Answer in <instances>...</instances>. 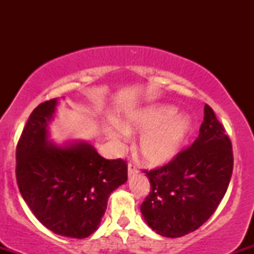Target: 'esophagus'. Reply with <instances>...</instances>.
<instances>
[{
	"mask_svg": "<svg viewBox=\"0 0 254 254\" xmlns=\"http://www.w3.org/2000/svg\"><path fill=\"white\" fill-rule=\"evenodd\" d=\"M137 172H138V171H137V167L135 165H132V164L127 165V176H129V177L135 176Z\"/></svg>",
	"mask_w": 254,
	"mask_h": 254,
	"instance_id": "esophagus-1",
	"label": "esophagus"
}]
</instances>
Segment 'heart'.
I'll return each instance as SVG.
<instances>
[{"instance_id":"heart-1","label":"heart","mask_w":254,"mask_h":254,"mask_svg":"<svg viewBox=\"0 0 254 254\" xmlns=\"http://www.w3.org/2000/svg\"><path fill=\"white\" fill-rule=\"evenodd\" d=\"M127 135L143 133L137 151L142 161L151 167L168 164L178 155L192 131V121L186 113L178 115L172 105H151L130 111L118 123ZM118 141L116 133L111 135Z\"/></svg>"}]
</instances>
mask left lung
Returning a JSON list of instances; mask_svg holds the SVG:
<instances>
[{"label":"left lung","instance_id":"left-lung-1","mask_svg":"<svg viewBox=\"0 0 254 254\" xmlns=\"http://www.w3.org/2000/svg\"><path fill=\"white\" fill-rule=\"evenodd\" d=\"M233 172L229 137L208 105L199 135L164 167L145 171L149 196L141 205L144 221L166 238H180L199 228L214 214Z\"/></svg>","mask_w":254,"mask_h":254}]
</instances>
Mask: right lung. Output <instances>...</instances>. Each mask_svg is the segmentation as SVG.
Wrapping results in <instances>:
<instances>
[{
    "label": "right lung",
    "instance_id": "right-lung-1",
    "mask_svg": "<svg viewBox=\"0 0 254 254\" xmlns=\"http://www.w3.org/2000/svg\"><path fill=\"white\" fill-rule=\"evenodd\" d=\"M58 99L31 113L16 148L20 193L40 223L55 234L83 239L99 228L110 194L127 180L123 160H107L86 141L50 139Z\"/></svg>",
    "mask_w": 254,
    "mask_h": 254
}]
</instances>
